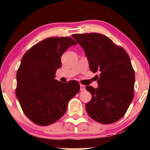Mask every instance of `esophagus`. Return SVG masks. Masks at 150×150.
<instances>
[{"instance_id":"1","label":"esophagus","mask_w":150,"mask_h":150,"mask_svg":"<svg viewBox=\"0 0 150 150\" xmlns=\"http://www.w3.org/2000/svg\"><path fill=\"white\" fill-rule=\"evenodd\" d=\"M85 90V86L83 85H80V91H83Z\"/></svg>"}]
</instances>
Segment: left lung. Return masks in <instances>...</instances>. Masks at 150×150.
<instances>
[{
    "label": "left lung",
    "mask_w": 150,
    "mask_h": 150,
    "mask_svg": "<svg viewBox=\"0 0 150 150\" xmlns=\"http://www.w3.org/2000/svg\"><path fill=\"white\" fill-rule=\"evenodd\" d=\"M85 53L91 71L100 72L98 87L87 86L92 98L87 112L98 122L108 124L125 115L134 98L135 73L128 54L106 35L98 33L73 34Z\"/></svg>",
    "instance_id": "left-lung-1"
}]
</instances>
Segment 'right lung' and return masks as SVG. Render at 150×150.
I'll use <instances>...</instances> for the list:
<instances>
[{"instance_id":"obj_1","label":"right lung","mask_w":150,"mask_h":150,"mask_svg":"<svg viewBox=\"0 0 150 150\" xmlns=\"http://www.w3.org/2000/svg\"><path fill=\"white\" fill-rule=\"evenodd\" d=\"M77 44L69 37L45 39L24 55L16 73V95L28 118L40 126H47L65 113L69 101L80 90L77 81L67 83L55 79L62 66L61 57Z\"/></svg>"}]
</instances>
